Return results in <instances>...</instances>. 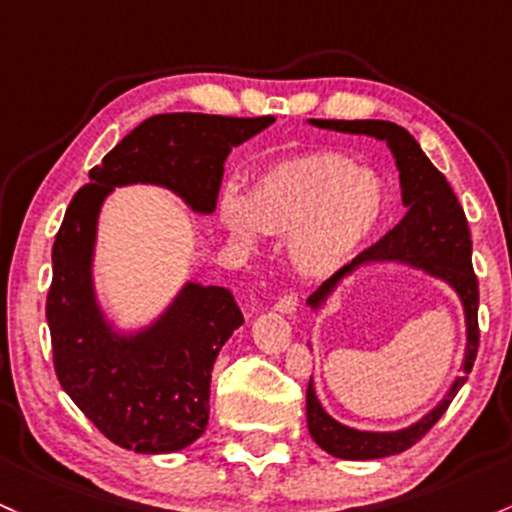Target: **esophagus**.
<instances>
[{"label": "esophagus", "instance_id": "obj_1", "mask_svg": "<svg viewBox=\"0 0 512 512\" xmlns=\"http://www.w3.org/2000/svg\"><path fill=\"white\" fill-rule=\"evenodd\" d=\"M296 308H299V296L291 294V291H289V294H284L277 303H274V311H279V313H294Z\"/></svg>", "mask_w": 512, "mask_h": 512}]
</instances>
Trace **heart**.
Returning <instances> with one entry per match:
<instances>
[{"label": "heart", "instance_id": "heart-1", "mask_svg": "<svg viewBox=\"0 0 512 512\" xmlns=\"http://www.w3.org/2000/svg\"><path fill=\"white\" fill-rule=\"evenodd\" d=\"M386 209L381 179L350 155L316 150L277 162L252 184L245 204L221 201L230 240L252 247L255 228L289 238V257L308 279L340 272L379 226Z\"/></svg>", "mask_w": 512, "mask_h": 512}]
</instances>
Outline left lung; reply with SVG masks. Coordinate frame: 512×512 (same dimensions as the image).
Segmentation results:
<instances>
[{
    "instance_id": "left-lung-1",
    "label": "left lung",
    "mask_w": 512,
    "mask_h": 512,
    "mask_svg": "<svg viewBox=\"0 0 512 512\" xmlns=\"http://www.w3.org/2000/svg\"><path fill=\"white\" fill-rule=\"evenodd\" d=\"M313 126L330 128L340 133H357V136H372L384 140L396 157L398 177H401V194L406 204V216L393 226L379 243L362 250L350 265L335 272L328 282H323L318 291L308 296V306L318 308L330 294L335 284L345 274L367 262H408V265L425 269L432 277H440L459 294L464 303L466 316V355L464 372L474 367L476 352H479V279H476L474 267H471V233L466 223L464 209L459 206L457 194L452 192L445 174L437 170L428 160V155L420 150L406 128L396 126L391 121H328L311 119ZM466 376H457L452 389L435 411H430L423 420L398 432H364L347 428L323 411L318 403L316 391H313V379L308 381L306 389V418L308 432L316 440L320 449L340 459H355V462H367V459L391 457V454L406 452L420 437L428 432L462 389Z\"/></svg>"
}]
</instances>
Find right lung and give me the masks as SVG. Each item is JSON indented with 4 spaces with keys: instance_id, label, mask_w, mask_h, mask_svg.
Listing matches in <instances>:
<instances>
[{
    "instance_id": "obj_1",
    "label": "right lung",
    "mask_w": 512,
    "mask_h": 512,
    "mask_svg": "<svg viewBox=\"0 0 512 512\" xmlns=\"http://www.w3.org/2000/svg\"><path fill=\"white\" fill-rule=\"evenodd\" d=\"M274 116L157 114L133 128L72 196L53 245L46 318L60 386L104 437L140 454L177 452L209 425L211 369L243 313L223 286L187 284L150 328L116 335L92 286L101 201L123 184H160L211 213L223 165Z\"/></svg>"
}]
</instances>
